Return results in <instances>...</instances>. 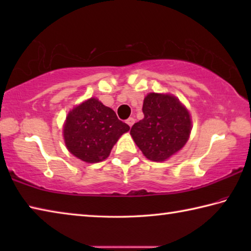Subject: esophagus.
Masks as SVG:
<instances>
[{"instance_id":"esophagus-1","label":"esophagus","mask_w":251,"mask_h":251,"mask_svg":"<svg viewBox=\"0 0 251 251\" xmlns=\"http://www.w3.org/2000/svg\"><path fill=\"white\" fill-rule=\"evenodd\" d=\"M126 123H127V124H128V126H129V127H131V126L134 125V123H135V118H133V117H129L128 120L126 121Z\"/></svg>"}]
</instances>
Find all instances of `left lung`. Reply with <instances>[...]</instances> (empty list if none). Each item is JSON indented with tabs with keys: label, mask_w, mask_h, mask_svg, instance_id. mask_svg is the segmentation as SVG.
<instances>
[{
	"label": "left lung",
	"mask_w": 251,
	"mask_h": 251,
	"mask_svg": "<svg viewBox=\"0 0 251 251\" xmlns=\"http://www.w3.org/2000/svg\"><path fill=\"white\" fill-rule=\"evenodd\" d=\"M143 113L144 118L131 126L130 135L148 159L166 160L188 141L189 113L176 97L151 93L144 100Z\"/></svg>",
	"instance_id": "8db88e82"
}]
</instances>
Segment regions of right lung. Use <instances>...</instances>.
<instances>
[{"mask_svg": "<svg viewBox=\"0 0 251 251\" xmlns=\"http://www.w3.org/2000/svg\"><path fill=\"white\" fill-rule=\"evenodd\" d=\"M129 130L112 108L91 99L70 112L64 126L69 151L86 163L106 159L120 136Z\"/></svg>", "mask_w": 251, "mask_h": 251, "instance_id": "obj_1", "label": "right lung"}]
</instances>
